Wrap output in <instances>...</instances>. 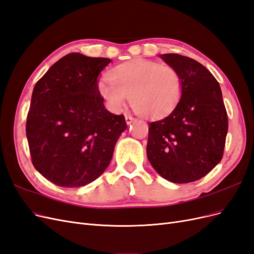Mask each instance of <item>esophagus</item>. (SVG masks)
I'll list each match as a JSON object with an SVG mask.
<instances>
[{"instance_id": "34e87169", "label": "esophagus", "mask_w": 254, "mask_h": 254, "mask_svg": "<svg viewBox=\"0 0 254 254\" xmlns=\"http://www.w3.org/2000/svg\"><path fill=\"white\" fill-rule=\"evenodd\" d=\"M125 119H126V123H127V124L129 125V124H131V123L132 122H134L135 121V119L132 117V115H126V117H125Z\"/></svg>"}]
</instances>
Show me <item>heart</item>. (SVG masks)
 <instances>
[{"label":"heart","instance_id":"obj_1","mask_svg":"<svg viewBox=\"0 0 254 254\" xmlns=\"http://www.w3.org/2000/svg\"><path fill=\"white\" fill-rule=\"evenodd\" d=\"M109 81L98 83V92L113 111L130 98L132 109L145 118H159L175 108L182 93L179 72L171 65L139 59L113 67Z\"/></svg>","mask_w":254,"mask_h":254}]
</instances>
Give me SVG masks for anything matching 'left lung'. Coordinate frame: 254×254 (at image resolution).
Wrapping results in <instances>:
<instances>
[{"label": "left lung", "instance_id": "8db88e82", "mask_svg": "<svg viewBox=\"0 0 254 254\" xmlns=\"http://www.w3.org/2000/svg\"><path fill=\"white\" fill-rule=\"evenodd\" d=\"M160 57L179 72L182 93L170 114L149 123L147 158L164 179L193 182L209 174L224 156L227 110L219 83L205 66L179 54Z\"/></svg>", "mask_w": 254, "mask_h": 254}]
</instances>
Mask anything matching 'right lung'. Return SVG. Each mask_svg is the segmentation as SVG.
Here are the masks:
<instances>
[{"instance_id":"obj_1","label":"right lung","mask_w":254,"mask_h":254,"mask_svg":"<svg viewBox=\"0 0 254 254\" xmlns=\"http://www.w3.org/2000/svg\"><path fill=\"white\" fill-rule=\"evenodd\" d=\"M109 58L67 54L37 81L26 120L36 170L64 188L94 181L108 167L127 127L124 115L105 109L97 77Z\"/></svg>"}]
</instances>
